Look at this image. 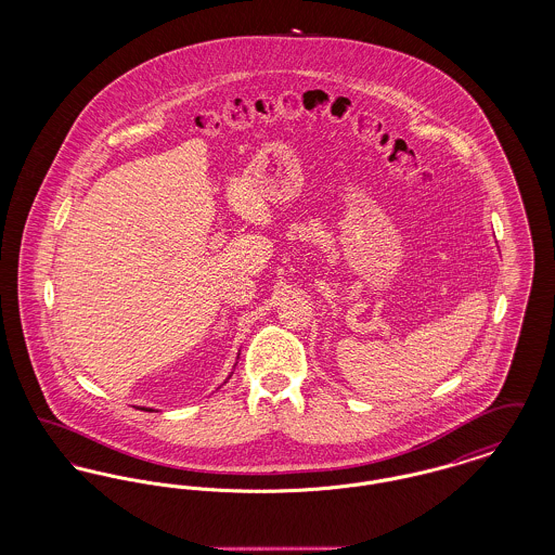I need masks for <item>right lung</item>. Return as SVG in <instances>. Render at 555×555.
I'll use <instances>...</instances> for the list:
<instances>
[{
	"instance_id": "obj_1",
	"label": "right lung",
	"mask_w": 555,
	"mask_h": 555,
	"mask_svg": "<svg viewBox=\"0 0 555 555\" xmlns=\"http://www.w3.org/2000/svg\"><path fill=\"white\" fill-rule=\"evenodd\" d=\"M235 366H237V364H235ZM229 378H231V374H229ZM229 378H227V380H229ZM227 380H224V383H227ZM141 410H145V412H154L152 408H141Z\"/></svg>"
}]
</instances>
